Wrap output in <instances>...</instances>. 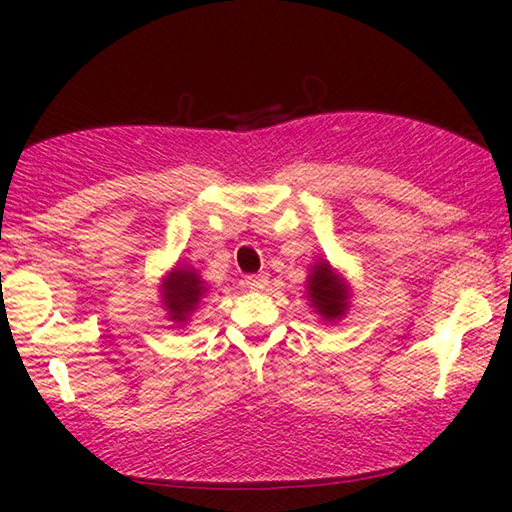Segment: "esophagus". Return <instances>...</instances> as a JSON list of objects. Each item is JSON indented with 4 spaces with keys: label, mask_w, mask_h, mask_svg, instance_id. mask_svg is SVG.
Listing matches in <instances>:
<instances>
[{
    "label": "esophagus",
    "mask_w": 512,
    "mask_h": 512,
    "mask_svg": "<svg viewBox=\"0 0 512 512\" xmlns=\"http://www.w3.org/2000/svg\"><path fill=\"white\" fill-rule=\"evenodd\" d=\"M266 284H268V275L266 273H255V275H248L246 277V287L250 291H262V289H266Z\"/></svg>",
    "instance_id": "34e87169"
}]
</instances>
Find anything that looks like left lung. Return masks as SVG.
<instances>
[{
    "label": "left lung",
    "instance_id": "left-lung-1",
    "mask_svg": "<svg viewBox=\"0 0 512 512\" xmlns=\"http://www.w3.org/2000/svg\"><path fill=\"white\" fill-rule=\"evenodd\" d=\"M307 287L311 305L316 307L320 316H325L327 320L343 316L345 307H348V291H345L343 282L332 273L327 262L314 266V273L309 275Z\"/></svg>",
    "mask_w": 512,
    "mask_h": 512
}]
</instances>
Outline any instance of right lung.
I'll return each mask as SVG.
<instances>
[{
  "label": "right lung",
  "mask_w": 512,
  "mask_h": 512,
  "mask_svg": "<svg viewBox=\"0 0 512 512\" xmlns=\"http://www.w3.org/2000/svg\"><path fill=\"white\" fill-rule=\"evenodd\" d=\"M203 282L194 271L178 268L164 282V305L169 309L171 320H187L189 311L203 298Z\"/></svg>",
  "instance_id": "obj_1"
}]
</instances>
